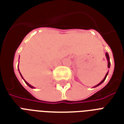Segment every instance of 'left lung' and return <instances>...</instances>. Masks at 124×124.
<instances>
[{
    "mask_svg": "<svg viewBox=\"0 0 124 124\" xmlns=\"http://www.w3.org/2000/svg\"><path fill=\"white\" fill-rule=\"evenodd\" d=\"M106 58H107V60H108V68H110V65H111V63H110L109 56V54H108V53H106ZM108 73H109V71H108V73H106V76H105V77H104V79L102 80V81L100 82L99 83V84H97V85H95V86L93 87V88H94V87H97V86H98V85H100V84H102V83H103V82H104V81H105V80H106V77H107V76H108Z\"/></svg>",
    "mask_w": 124,
    "mask_h": 124,
    "instance_id": "8db88e82",
    "label": "left lung"
}]
</instances>
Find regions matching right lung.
<instances>
[{
  "label": "right lung",
  "instance_id": "obj_1",
  "mask_svg": "<svg viewBox=\"0 0 124 124\" xmlns=\"http://www.w3.org/2000/svg\"><path fill=\"white\" fill-rule=\"evenodd\" d=\"M18 71H19V69H18ZM19 73H20V76H21V77H22V79L24 80V82H25V83H26V84L28 85V86L30 87H31V88H33H33H35V87H33V86H32V85H30V84H29V83H28V82H26V80H24V78H23V77H22V75H21V73H20V71H19Z\"/></svg>",
  "mask_w": 124,
  "mask_h": 124
}]
</instances>
